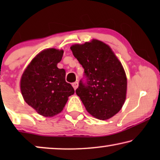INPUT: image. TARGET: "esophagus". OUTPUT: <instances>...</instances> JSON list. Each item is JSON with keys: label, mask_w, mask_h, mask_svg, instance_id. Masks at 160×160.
Wrapping results in <instances>:
<instances>
[{"label": "esophagus", "mask_w": 160, "mask_h": 160, "mask_svg": "<svg viewBox=\"0 0 160 160\" xmlns=\"http://www.w3.org/2000/svg\"><path fill=\"white\" fill-rule=\"evenodd\" d=\"M72 86H73V87L74 88V89H76L78 88V83L77 82H73V84H72Z\"/></svg>", "instance_id": "obj_1"}]
</instances>
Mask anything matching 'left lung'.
Segmentation results:
<instances>
[{
    "label": "left lung",
    "instance_id": "8db88e82",
    "mask_svg": "<svg viewBox=\"0 0 160 160\" xmlns=\"http://www.w3.org/2000/svg\"><path fill=\"white\" fill-rule=\"evenodd\" d=\"M71 49L87 77V84L80 82L76 95L96 119L113 117L126 100L128 79L121 62L108 44L97 39L73 44Z\"/></svg>",
    "mask_w": 160,
    "mask_h": 160
}]
</instances>
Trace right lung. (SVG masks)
<instances>
[{"instance_id":"add662e5","label":"right lung","mask_w":160,"mask_h":160,"mask_svg":"<svg viewBox=\"0 0 160 160\" xmlns=\"http://www.w3.org/2000/svg\"><path fill=\"white\" fill-rule=\"evenodd\" d=\"M64 51L46 49L32 59L20 79L23 99L37 113L52 117L62 112L69 96L74 94L71 84L65 82V69L58 64Z\"/></svg>"}]
</instances>
